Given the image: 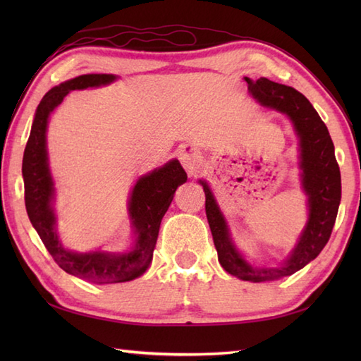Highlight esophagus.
Masks as SVG:
<instances>
[{"instance_id":"esophagus-1","label":"esophagus","mask_w":361,"mask_h":361,"mask_svg":"<svg viewBox=\"0 0 361 361\" xmlns=\"http://www.w3.org/2000/svg\"><path fill=\"white\" fill-rule=\"evenodd\" d=\"M176 157H178L181 166L186 169L188 173L192 175L194 172H197V169H200L202 157L195 145H190V144L180 145V149L176 150Z\"/></svg>"}]
</instances>
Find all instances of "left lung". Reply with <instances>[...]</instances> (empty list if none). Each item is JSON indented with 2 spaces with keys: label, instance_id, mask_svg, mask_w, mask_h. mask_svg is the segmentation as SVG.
<instances>
[{
  "label": "left lung",
  "instance_id": "8db88e82",
  "mask_svg": "<svg viewBox=\"0 0 361 361\" xmlns=\"http://www.w3.org/2000/svg\"><path fill=\"white\" fill-rule=\"evenodd\" d=\"M248 83L250 94L267 110L286 114L298 136V159L301 188L307 197V221L295 248L279 265L255 267L235 247L228 221L206 180H198L206 195V217L209 221L219 262L225 271L242 281L265 282L291 276L315 259L332 234L341 202V175L335 159V147L326 124L295 88L260 78Z\"/></svg>",
  "mask_w": 361,
  "mask_h": 361
}]
</instances>
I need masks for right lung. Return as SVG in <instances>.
I'll return each instance as SVG.
<instances>
[{
    "label": "right lung",
    "instance_id": "add662e5",
    "mask_svg": "<svg viewBox=\"0 0 361 361\" xmlns=\"http://www.w3.org/2000/svg\"><path fill=\"white\" fill-rule=\"evenodd\" d=\"M116 79L118 75L114 74H83L51 88L37 106L23 155L25 203L30 224L62 270L94 283L133 281L147 271L152 264L161 220L173 200L176 188L188 180L185 169L175 158L136 180L127 203L133 231V242L127 251L94 250L79 252L63 247L57 233V216L54 211L56 186L51 175L46 145L49 116L71 91L110 85Z\"/></svg>",
    "mask_w": 361,
    "mask_h": 361
}]
</instances>
